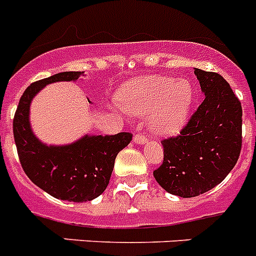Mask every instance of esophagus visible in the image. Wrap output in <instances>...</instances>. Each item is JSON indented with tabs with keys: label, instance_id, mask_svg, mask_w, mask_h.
<instances>
[{
	"label": "esophagus",
	"instance_id": "1",
	"mask_svg": "<svg viewBox=\"0 0 256 256\" xmlns=\"http://www.w3.org/2000/svg\"><path fill=\"white\" fill-rule=\"evenodd\" d=\"M148 141L145 136H144L142 133H136L134 136H133V142L134 144H145Z\"/></svg>",
	"mask_w": 256,
	"mask_h": 256
}]
</instances>
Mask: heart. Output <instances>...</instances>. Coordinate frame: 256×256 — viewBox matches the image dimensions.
<instances>
[{"label":"heart","instance_id":"1","mask_svg":"<svg viewBox=\"0 0 256 256\" xmlns=\"http://www.w3.org/2000/svg\"><path fill=\"white\" fill-rule=\"evenodd\" d=\"M120 107L126 112L146 116L156 134L178 133L188 119L194 101L190 82L170 76H148L126 82L118 93Z\"/></svg>","mask_w":256,"mask_h":256}]
</instances>
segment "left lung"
<instances>
[{"instance_id": "8db88e82", "label": "left lung", "mask_w": 256, "mask_h": 256, "mask_svg": "<svg viewBox=\"0 0 256 256\" xmlns=\"http://www.w3.org/2000/svg\"><path fill=\"white\" fill-rule=\"evenodd\" d=\"M194 72L206 97L178 136L162 140L164 158L154 171L164 190L182 198L220 184L242 148V106L234 92L216 72Z\"/></svg>"}]
</instances>
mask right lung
<instances>
[{
	"instance_id": "right-lung-1",
	"label": "right lung",
	"mask_w": 256,
	"mask_h": 256,
	"mask_svg": "<svg viewBox=\"0 0 256 256\" xmlns=\"http://www.w3.org/2000/svg\"><path fill=\"white\" fill-rule=\"evenodd\" d=\"M82 71H67L34 82L24 90L14 119L15 145L30 180L54 198L85 202L101 196L108 185L118 152L132 141V133L85 136L67 146H46L30 130L28 111L32 98L46 84L75 82Z\"/></svg>"
}]
</instances>
